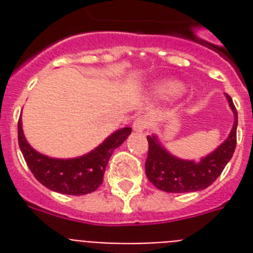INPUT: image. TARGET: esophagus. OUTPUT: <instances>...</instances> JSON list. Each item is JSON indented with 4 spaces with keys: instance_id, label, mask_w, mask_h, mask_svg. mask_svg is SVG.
<instances>
[{
    "instance_id": "esophagus-1",
    "label": "esophagus",
    "mask_w": 253,
    "mask_h": 253,
    "mask_svg": "<svg viewBox=\"0 0 253 253\" xmlns=\"http://www.w3.org/2000/svg\"><path fill=\"white\" fill-rule=\"evenodd\" d=\"M147 127H148V121H147L144 117H138V118L134 121L132 130H134L135 132H143V131H146Z\"/></svg>"
}]
</instances>
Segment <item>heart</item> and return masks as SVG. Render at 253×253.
<instances>
[{
	"instance_id": "b5f03b06",
	"label": "heart",
	"mask_w": 253,
	"mask_h": 253,
	"mask_svg": "<svg viewBox=\"0 0 253 253\" xmlns=\"http://www.w3.org/2000/svg\"><path fill=\"white\" fill-rule=\"evenodd\" d=\"M185 86L176 80H166L154 86L152 94L156 99L160 101H172L174 98H178L180 95L184 94Z\"/></svg>"
}]
</instances>
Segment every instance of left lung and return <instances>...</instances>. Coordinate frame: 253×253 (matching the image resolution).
Segmentation results:
<instances>
[{"mask_svg":"<svg viewBox=\"0 0 253 253\" xmlns=\"http://www.w3.org/2000/svg\"><path fill=\"white\" fill-rule=\"evenodd\" d=\"M234 113V125L230 134L215 150L200 160H185L172 155L163 146L158 135H148V156L146 174L148 180L163 192L190 193L209 188L219 177L231 160L236 147L238 113L231 97L224 94Z\"/></svg>","mask_w":253,"mask_h":253,"instance_id":"left-lung-1","label":"left lung"}]
</instances>
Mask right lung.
<instances>
[{
    "label": "right lung",
    "instance_id": "right-lung-1",
    "mask_svg": "<svg viewBox=\"0 0 253 253\" xmlns=\"http://www.w3.org/2000/svg\"><path fill=\"white\" fill-rule=\"evenodd\" d=\"M131 134V127H123L110 134L94 150L77 158L57 159L34 150L27 142L22 119L18 122V143L30 170L45 188L61 194L83 196L97 190L103 181L113 151Z\"/></svg>",
    "mask_w": 253,
    "mask_h": 253
}]
</instances>
